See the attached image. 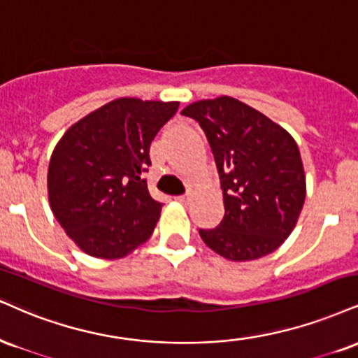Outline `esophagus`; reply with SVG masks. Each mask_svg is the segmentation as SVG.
<instances>
[{
  "label": "esophagus",
  "instance_id": "34e87169",
  "mask_svg": "<svg viewBox=\"0 0 358 358\" xmlns=\"http://www.w3.org/2000/svg\"><path fill=\"white\" fill-rule=\"evenodd\" d=\"M176 200H178L180 203H187V201L190 200V196H188V195H182V196H176Z\"/></svg>",
  "mask_w": 358,
  "mask_h": 358
}]
</instances>
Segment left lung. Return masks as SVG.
I'll return each mask as SVG.
<instances>
[{"label": "left lung", "mask_w": 358, "mask_h": 358, "mask_svg": "<svg viewBox=\"0 0 358 358\" xmlns=\"http://www.w3.org/2000/svg\"><path fill=\"white\" fill-rule=\"evenodd\" d=\"M182 115L205 131L223 190V220L200 230L201 240L234 262L275 252L295 228L307 193L296 141L231 96L195 101Z\"/></svg>", "instance_id": "left-lung-1"}]
</instances>
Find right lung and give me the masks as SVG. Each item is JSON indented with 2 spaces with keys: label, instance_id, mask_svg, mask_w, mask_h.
<instances>
[{
  "label": "right lung",
  "instance_id": "obj_1",
  "mask_svg": "<svg viewBox=\"0 0 358 358\" xmlns=\"http://www.w3.org/2000/svg\"><path fill=\"white\" fill-rule=\"evenodd\" d=\"M178 101L118 98L76 122L55 146L48 166L50 206L66 235L88 255L127 257L160 218L143 171L150 145Z\"/></svg>",
  "mask_w": 358,
  "mask_h": 358
}]
</instances>
